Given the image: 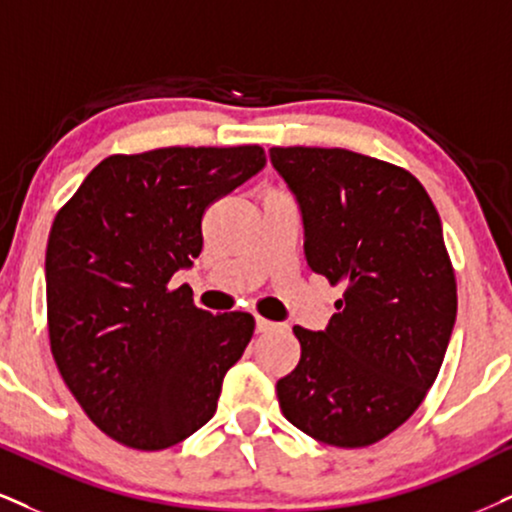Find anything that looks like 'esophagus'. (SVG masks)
<instances>
[{"instance_id": "obj_1", "label": "esophagus", "mask_w": 512, "mask_h": 512, "mask_svg": "<svg viewBox=\"0 0 512 512\" xmlns=\"http://www.w3.org/2000/svg\"><path fill=\"white\" fill-rule=\"evenodd\" d=\"M275 327H277V323H273V320L261 318V315L256 318V330L258 332H270V330H275Z\"/></svg>"}]
</instances>
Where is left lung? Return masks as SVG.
Returning a JSON list of instances; mask_svg holds the SVG:
<instances>
[{
  "label": "left lung",
  "mask_w": 512,
  "mask_h": 512,
  "mask_svg": "<svg viewBox=\"0 0 512 512\" xmlns=\"http://www.w3.org/2000/svg\"><path fill=\"white\" fill-rule=\"evenodd\" d=\"M301 204L306 261L344 296L325 332L296 325L299 365L277 382L308 437L363 449L401 427L437 380L456 323V273L427 189L349 149L273 147Z\"/></svg>",
  "instance_id": "1"
}]
</instances>
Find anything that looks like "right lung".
<instances>
[{
	"label": "right lung",
	"instance_id": "add662e5",
	"mask_svg": "<svg viewBox=\"0 0 512 512\" xmlns=\"http://www.w3.org/2000/svg\"><path fill=\"white\" fill-rule=\"evenodd\" d=\"M266 166L258 144L113 154L56 213L47 330L63 382L118 444L161 451L213 418L251 313H206L175 270L201 254L206 208Z\"/></svg>",
	"mask_w": 512,
	"mask_h": 512
}]
</instances>
